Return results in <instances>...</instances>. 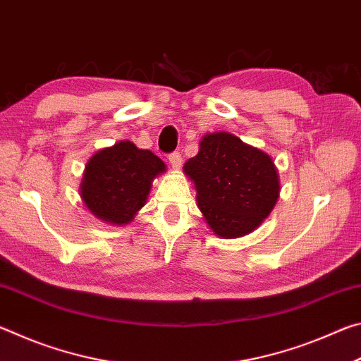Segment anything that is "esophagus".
I'll list each match as a JSON object with an SVG mask.
<instances>
[{"instance_id": "1", "label": "esophagus", "mask_w": 361, "mask_h": 361, "mask_svg": "<svg viewBox=\"0 0 361 361\" xmlns=\"http://www.w3.org/2000/svg\"><path fill=\"white\" fill-rule=\"evenodd\" d=\"M169 162L175 170H178L181 167V162H183V157L180 152L175 151V152H172V154H169Z\"/></svg>"}]
</instances>
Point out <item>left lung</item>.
I'll return each instance as SVG.
<instances>
[{
	"instance_id": "1",
	"label": "left lung",
	"mask_w": 361,
	"mask_h": 361,
	"mask_svg": "<svg viewBox=\"0 0 361 361\" xmlns=\"http://www.w3.org/2000/svg\"><path fill=\"white\" fill-rule=\"evenodd\" d=\"M183 172L194 183L207 224L223 239L255 231L272 212L280 180L272 157L228 132L204 135Z\"/></svg>"
}]
</instances>
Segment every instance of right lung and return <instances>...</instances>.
Masks as SVG:
<instances>
[{"label":"right lung","instance_id":"add662e5","mask_svg":"<svg viewBox=\"0 0 361 361\" xmlns=\"http://www.w3.org/2000/svg\"><path fill=\"white\" fill-rule=\"evenodd\" d=\"M164 172L166 164L156 154L122 140L95 152L85 164L82 202L102 221L129 224L146 204L152 180Z\"/></svg>","mask_w":361,"mask_h":361}]
</instances>
